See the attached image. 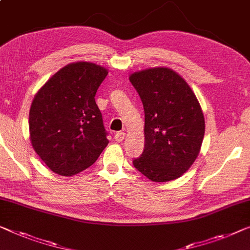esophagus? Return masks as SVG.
Masks as SVG:
<instances>
[{"instance_id":"esophagus-1","label":"esophagus","mask_w":250,"mask_h":250,"mask_svg":"<svg viewBox=\"0 0 250 250\" xmlns=\"http://www.w3.org/2000/svg\"><path fill=\"white\" fill-rule=\"evenodd\" d=\"M125 132L114 133V139H115V141H118V143H122V141L125 140Z\"/></svg>"}]
</instances>
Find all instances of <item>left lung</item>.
Segmentation results:
<instances>
[{"label": "left lung", "mask_w": 250, "mask_h": 250, "mask_svg": "<svg viewBox=\"0 0 250 250\" xmlns=\"http://www.w3.org/2000/svg\"><path fill=\"white\" fill-rule=\"evenodd\" d=\"M144 105L145 149L132 161L154 182L176 180L195 162L204 137V117L188 84L169 68L130 76Z\"/></svg>", "instance_id": "left-lung-1"}]
</instances>
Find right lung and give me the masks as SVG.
<instances>
[{"instance_id": "add662e5", "label": "right lung", "mask_w": 250, "mask_h": 250, "mask_svg": "<svg viewBox=\"0 0 250 250\" xmlns=\"http://www.w3.org/2000/svg\"><path fill=\"white\" fill-rule=\"evenodd\" d=\"M107 70L92 62H73L39 89L29 113L32 147L44 164L72 176L96 162L107 146V132L95 94Z\"/></svg>"}]
</instances>
